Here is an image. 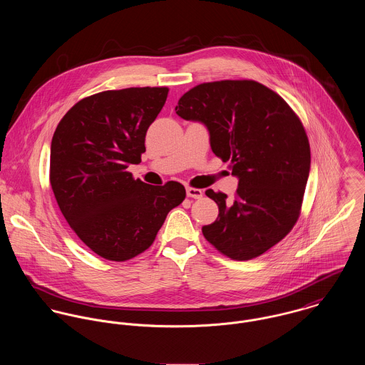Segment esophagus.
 I'll return each mask as SVG.
<instances>
[{
  "label": "esophagus",
  "instance_id": "34e87169",
  "mask_svg": "<svg viewBox=\"0 0 365 365\" xmlns=\"http://www.w3.org/2000/svg\"><path fill=\"white\" fill-rule=\"evenodd\" d=\"M202 195H204L202 190H200V188H194V187H187V197H190V198H195V200H200V198H202Z\"/></svg>",
  "mask_w": 365,
  "mask_h": 365
}]
</instances>
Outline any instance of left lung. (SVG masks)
Returning a JSON list of instances; mask_svg holds the SVG:
<instances>
[{
    "instance_id": "obj_1",
    "label": "left lung",
    "mask_w": 365,
    "mask_h": 365,
    "mask_svg": "<svg viewBox=\"0 0 365 365\" xmlns=\"http://www.w3.org/2000/svg\"><path fill=\"white\" fill-rule=\"evenodd\" d=\"M178 116L208 128L210 148L239 178L235 200L207 190L219 207L202 227L209 243L232 260L256 259L295 226L311 168V146L294 109L255 80L202 83L175 106Z\"/></svg>"
}]
</instances>
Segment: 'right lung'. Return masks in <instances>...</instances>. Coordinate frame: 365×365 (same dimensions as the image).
<instances>
[{
	"instance_id": "obj_1",
	"label": "right lung",
	"mask_w": 365,
	"mask_h": 365,
	"mask_svg": "<svg viewBox=\"0 0 365 365\" xmlns=\"http://www.w3.org/2000/svg\"><path fill=\"white\" fill-rule=\"evenodd\" d=\"M167 87L109 90L80 100L58 122L51 146V185L80 240L105 260L148 250L167 213L185 200L177 181L150 185L126 168L139 164Z\"/></svg>"
}]
</instances>
